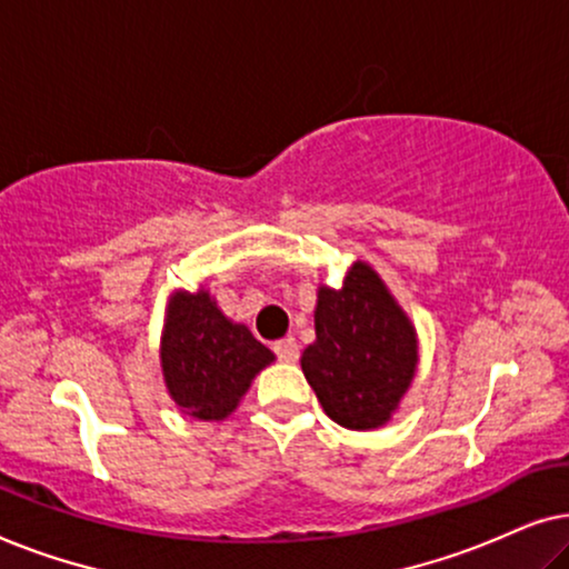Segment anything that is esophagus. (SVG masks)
Here are the masks:
<instances>
[{
  "instance_id": "34e87169",
  "label": "esophagus",
  "mask_w": 569,
  "mask_h": 569,
  "mask_svg": "<svg viewBox=\"0 0 569 569\" xmlns=\"http://www.w3.org/2000/svg\"><path fill=\"white\" fill-rule=\"evenodd\" d=\"M271 349H274L279 362H298V357H300L298 341H295V339H279Z\"/></svg>"
}]
</instances>
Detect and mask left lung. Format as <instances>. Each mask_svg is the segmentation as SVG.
<instances>
[{"mask_svg": "<svg viewBox=\"0 0 569 569\" xmlns=\"http://www.w3.org/2000/svg\"><path fill=\"white\" fill-rule=\"evenodd\" d=\"M302 372L326 415L349 430L388 422L417 370V337L386 284L357 261L339 290L321 287Z\"/></svg>", "mask_w": 569, "mask_h": 569, "instance_id": "obj_1", "label": "left lung"}]
</instances>
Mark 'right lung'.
Segmentation results:
<instances>
[{"instance_id": "obj_1", "label": "right lung", "mask_w": 569, "mask_h": 569, "mask_svg": "<svg viewBox=\"0 0 569 569\" xmlns=\"http://www.w3.org/2000/svg\"><path fill=\"white\" fill-rule=\"evenodd\" d=\"M160 357L170 396L197 419L228 417L256 372L274 360L246 326L230 323L207 292L170 300Z\"/></svg>"}]
</instances>
